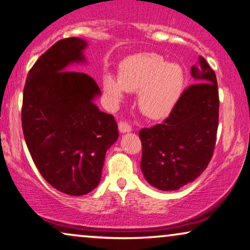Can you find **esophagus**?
<instances>
[{"label":"esophagus","mask_w":250,"mask_h":250,"mask_svg":"<svg viewBox=\"0 0 250 250\" xmlns=\"http://www.w3.org/2000/svg\"><path fill=\"white\" fill-rule=\"evenodd\" d=\"M119 130H120L121 133H125L131 131V125H130L128 122L125 121H120L119 122Z\"/></svg>","instance_id":"1"}]
</instances>
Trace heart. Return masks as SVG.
<instances>
[{"label":"heart","mask_w":250,"mask_h":250,"mask_svg":"<svg viewBox=\"0 0 250 250\" xmlns=\"http://www.w3.org/2000/svg\"><path fill=\"white\" fill-rule=\"evenodd\" d=\"M185 83L184 69L178 63H167L155 53L130 56L120 65L119 79L104 76L103 88L111 103L119 104L125 91H138V105L146 117L167 115L180 97Z\"/></svg>","instance_id":"heart-1"}]
</instances>
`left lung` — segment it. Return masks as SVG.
Masks as SVG:
<instances>
[{"mask_svg":"<svg viewBox=\"0 0 250 250\" xmlns=\"http://www.w3.org/2000/svg\"><path fill=\"white\" fill-rule=\"evenodd\" d=\"M195 79L160 125L139 131L143 174L160 190H178L203 173L213 156L219 126V89L206 60L191 66Z\"/></svg>","mask_w":250,"mask_h":250,"instance_id":"left-lung-1","label":"left lung"}]
</instances>
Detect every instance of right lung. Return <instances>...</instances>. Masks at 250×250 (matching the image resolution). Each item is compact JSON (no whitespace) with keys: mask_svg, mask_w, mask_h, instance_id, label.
<instances>
[{"mask_svg":"<svg viewBox=\"0 0 250 250\" xmlns=\"http://www.w3.org/2000/svg\"><path fill=\"white\" fill-rule=\"evenodd\" d=\"M87 43L61 40L35 62L23 88L22 131L45 180L59 191L86 195L101 181L106 150L117 142L114 117L98 110L100 87L90 76L66 66L83 62Z\"/></svg>","mask_w":250,"mask_h":250,"instance_id":"add662e5","label":"right lung"}]
</instances>
